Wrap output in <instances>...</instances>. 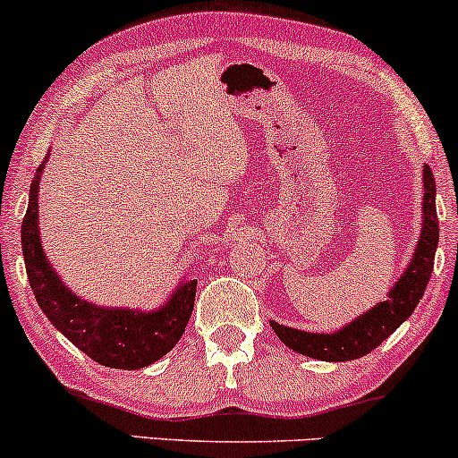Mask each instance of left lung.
<instances>
[{
    "mask_svg": "<svg viewBox=\"0 0 458 458\" xmlns=\"http://www.w3.org/2000/svg\"><path fill=\"white\" fill-rule=\"evenodd\" d=\"M424 227L420 235L418 250L411 259L407 272L398 279L387 301L372 307L368 313L359 316L352 325L344 327L337 333H307L296 328L270 322L279 340L292 351L305 357L322 359V361H351L381 346V342L403 325L413 313L428 285L430 272L435 266V250L439 242V218L435 208V177L428 166H424Z\"/></svg>",
    "mask_w": 458,
    "mask_h": 458,
    "instance_id": "obj_1",
    "label": "left lung"
}]
</instances>
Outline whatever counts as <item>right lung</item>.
Here are the masks:
<instances>
[{
    "mask_svg": "<svg viewBox=\"0 0 458 458\" xmlns=\"http://www.w3.org/2000/svg\"><path fill=\"white\" fill-rule=\"evenodd\" d=\"M45 160L32 179L28 212L21 225L25 270L38 307L66 340L101 366L138 369L157 361L186 331L194 310L197 279L179 285L171 301L153 313L104 310L69 292L51 270L38 240V179Z\"/></svg>",
    "mask_w": 458,
    "mask_h": 458,
    "instance_id": "obj_1",
    "label": "right lung"
}]
</instances>
